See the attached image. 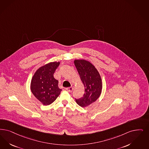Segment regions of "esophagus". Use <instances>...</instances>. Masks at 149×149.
I'll return each mask as SVG.
<instances>
[{
	"label": "esophagus",
	"mask_w": 149,
	"mask_h": 149,
	"mask_svg": "<svg viewBox=\"0 0 149 149\" xmlns=\"http://www.w3.org/2000/svg\"><path fill=\"white\" fill-rule=\"evenodd\" d=\"M73 89H74V88H73V87H69V88H66V90L68 92L70 93V92H72V91Z\"/></svg>",
	"instance_id": "obj_1"
}]
</instances>
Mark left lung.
Segmentation results:
<instances>
[{"mask_svg":"<svg viewBox=\"0 0 149 149\" xmlns=\"http://www.w3.org/2000/svg\"><path fill=\"white\" fill-rule=\"evenodd\" d=\"M74 63L85 88L83 96L75 100L81 107H86L94 102L101 95V76L95 66L88 60L75 59Z\"/></svg>","mask_w":149,"mask_h":149,"instance_id":"left-lung-1","label":"left lung"}]
</instances>
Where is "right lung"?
<instances>
[{"instance_id":"obj_1","label":"right lung","mask_w":149,"mask_h":149,"mask_svg":"<svg viewBox=\"0 0 149 149\" xmlns=\"http://www.w3.org/2000/svg\"><path fill=\"white\" fill-rule=\"evenodd\" d=\"M59 65L60 61L46 64L36 70L31 79V91L44 105L53 103L62 90L58 88V81L53 76L54 72Z\"/></svg>"}]
</instances>
